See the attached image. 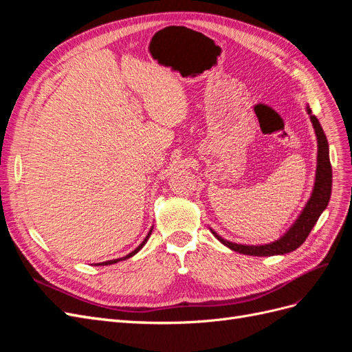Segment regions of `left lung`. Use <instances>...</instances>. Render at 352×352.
I'll list each match as a JSON object with an SVG mask.
<instances>
[{
	"label": "left lung",
	"instance_id": "8db88e82",
	"mask_svg": "<svg viewBox=\"0 0 352 352\" xmlns=\"http://www.w3.org/2000/svg\"><path fill=\"white\" fill-rule=\"evenodd\" d=\"M308 114H310V119L313 122L316 136H317V144H318V153H317V173H316V184L311 198L308 199L307 206L304 207L300 217L296 219L294 226L287 230L285 235L274 241L272 243L265 245H239L233 243L226 239L220 238L216 232H212L223 245H226L228 248L245 254V255H257V257H267V255H278V254H286L295 251L298 247L305 242V239L310 235L311 229L317 223L318 217H320L322 212L329 204L330 192H332V166H330L329 160V144L326 140V135L322 129L320 123H318L317 117L311 116V110L307 107Z\"/></svg>",
	"mask_w": 352,
	"mask_h": 352
}]
</instances>
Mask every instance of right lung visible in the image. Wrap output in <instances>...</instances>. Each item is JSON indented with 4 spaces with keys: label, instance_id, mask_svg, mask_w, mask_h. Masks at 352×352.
<instances>
[{
    "label": "right lung",
    "instance_id": "obj_1",
    "mask_svg": "<svg viewBox=\"0 0 352 352\" xmlns=\"http://www.w3.org/2000/svg\"><path fill=\"white\" fill-rule=\"evenodd\" d=\"M150 235H151V232L150 233H148V236L144 239V242L140 245V247H138L135 251H132L131 254H127L126 255V257H123V258H117V260H110V261H104V263H98L97 265H109V264H114V263H117V261H120V260H126V258H129V257H132V255H135L138 251H140L142 247H144V245H145V242H146V239L148 238H150Z\"/></svg>",
    "mask_w": 352,
    "mask_h": 352
}]
</instances>
